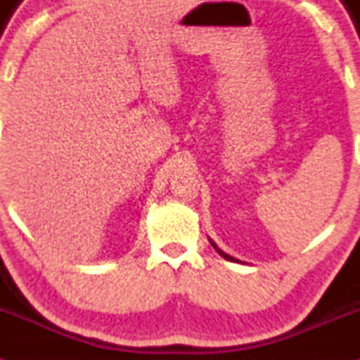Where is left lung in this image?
<instances>
[{"label": "left lung", "mask_w": 360, "mask_h": 360, "mask_svg": "<svg viewBox=\"0 0 360 360\" xmlns=\"http://www.w3.org/2000/svg\"><path fill=\"white\" fill-rule=\"evenodd\" d=\"M209 243H210V244H212V248L215 249V251H217V252H219V255H221V256L224 257V259H227V261H236V263H243V261L236 259V257H232V256H229V255H226V252H224V251H221V249H219V248H217V244H215V243H214V240H212V239H210V238H209Z\"/></svg>", "instance_id": "8db88e82"}]
</instances>
